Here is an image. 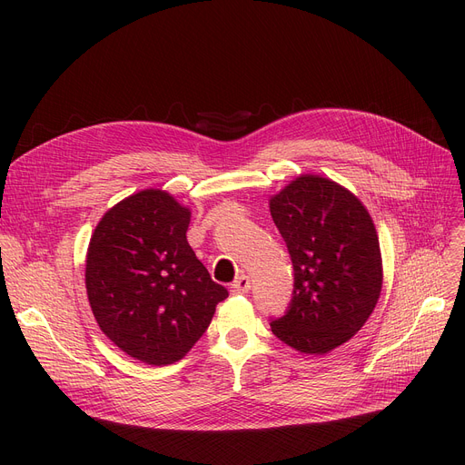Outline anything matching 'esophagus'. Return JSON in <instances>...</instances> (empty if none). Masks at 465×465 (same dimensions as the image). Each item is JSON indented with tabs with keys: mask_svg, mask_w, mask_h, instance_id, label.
I'll return each instance as SVG.
<instances>
[{
	"mask_svg": "<svg viewBox=\"0 0 465 465\" xmlns=\"http://www.w3.org/2000/svg\"><path fill=\"white\" fill-rule=\"evenodd\" d=\"M251 290V279L247 275H241L233 284H232V292L233 294H247Z\"/></svg>",
	"mask_w": 465,
	"mask_h": 465,
	"instance_id": "34e87169",
	"label": "esophagus"
}]
</instances>
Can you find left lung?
Returning a JSON list of instances; mask_svg holds the SVG:
<instances>
[{
  "mask_svg": "<svg viewBox=\"0 0 465 465\" xmlns=\"http://www.w3.org/2000/svg\"><path fill=\"white\" fill-rule=\"evenodd\" d=\"M270 211L294 263V298L272 331L302 354H328L361 330L381 298L373 218L349 188L311 173L273 193Z\"/></svg>",
  "mask_w": 465,
  "mask_h": 465,
  "instance_id": "obj_1",
  "label": "left lung"
}]
</instances>
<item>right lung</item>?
I'll use <instances>...</instances> for the list:
<instances>
[{
  "mask_svg": "<svg viewBox=\"0 0 465 465\" xmlns=\"http://www.w3.org/2000/svg\"><path fill=\"white\" fill-rule=\"evenodd\" d=\"M190 207L162 188L113 205L92 232L84 284L100 330L134 360H183L209 328L228 290L186 241Z\"/></svg>",
  "mask_w": 465,
  "mask_h": 465,
  "instance_id": "add662e5",
  "label": "right lung"
}]
</instances>
